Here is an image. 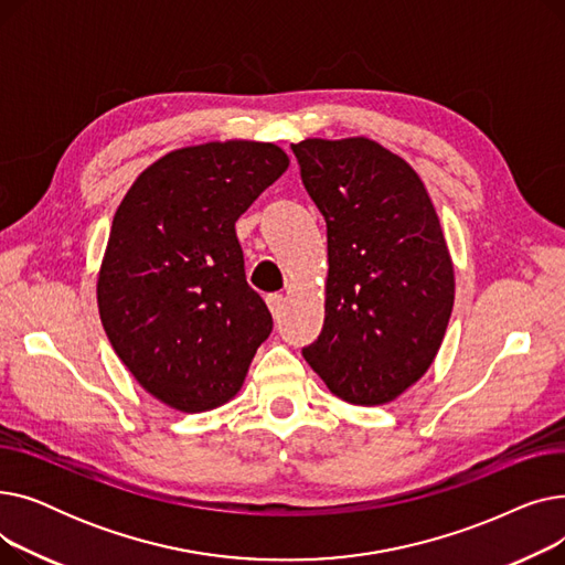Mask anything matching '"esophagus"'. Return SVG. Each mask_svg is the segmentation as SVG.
Instances as JSON below:
<instances>
[{"label":"esophagus","mask_w":565,"mask_h":565,"mask_svg":"<svg viewBox=\"0 0 565 565\" xmlns=\"http://www.w3.org/2000/svg\"><path fill=\"white\" fill-rule=\"evenodd\" d=\"M265 302H267V309H270V313H273V318H281V313H284V307H286V298L281 292H270L265 298Z\"/></svg>","instance_id":"esophagus-1"}]
</instances>
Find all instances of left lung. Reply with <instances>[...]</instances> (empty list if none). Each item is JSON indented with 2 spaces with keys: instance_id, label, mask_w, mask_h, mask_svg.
<instances>
[{
  "instance_id": "1",
  "label": "left lung",
  "mask_w": 565,
  "mask_h": 565,
  "mask_svg": "<svg viewBox=\"0 0 565 565\" xmlns=\"http://www.w3.org/2000/svg\"><path fill=\"white\" fill-rule=\"evenodd\" d=\"M290 148L328 224L324 322L302 354L341 401L392 403L430 369L454 311L435 205L419 173L369 137Z\"/></svg>"
}]
</instances>
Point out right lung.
Masks as SVG:
<instances>
[{"instance_id":"obj_1","label":"right lung","mask_w":565,"mask_h":565,"mask_svg":"<svg viewBox=\"0 0 565 565\" xmlns=\"http://www.w3.org/2000/svg\"><path fill=\"white\" fill-rule=\"evenodd\" d=\"M288 164L267 141L175 148L116 207L96 286L103 328L141 387L178 412L228 403L273 332L235 222Z\"/></svg>"}]
</instances>
